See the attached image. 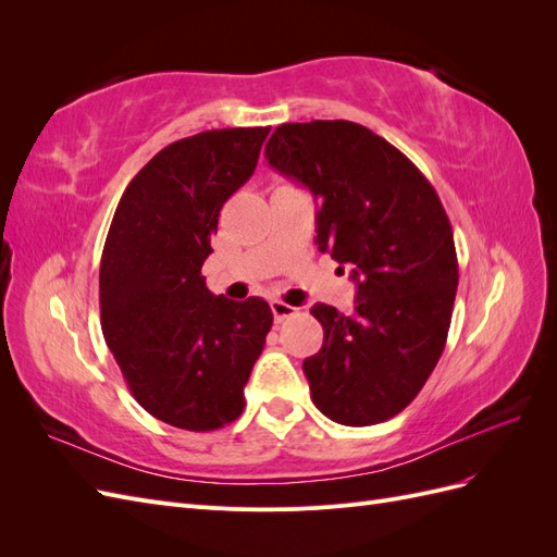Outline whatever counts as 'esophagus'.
<instances>
[{"mask_svg": "<svg viewBox=\"0 0 557 557\" xmlns=\"http://www.w3.org/2000/svg\"><path fill=\"white\" fill-rule=\"evenodd\" d=\"M272 313H274V318L278 320V323H281V320L295 315L297 309L290 307V305H285V301H281V299H272Z\"/></svg>", "mask_w": 557, "mask_h": 557, "instance_id": "1", "label": "esophagus"}]
</instances>
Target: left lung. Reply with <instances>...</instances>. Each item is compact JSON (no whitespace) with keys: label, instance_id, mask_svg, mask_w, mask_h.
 <instances>
[{"label":"left lung","instance_id":"8db88e82","mask_svg":"<svg viewBox=\"0 0 557 557\" xmlns=\"http://www.w3.org/2000/svg\"><path fill=\"white\" fill-rule=\"evenodd\" d=\"M264 158L320 201L318 250L358 283L350 315L311 307L325 332L301 364L311 399L334 423H383L416 399L446 346L458 256L442 199L401 150L350 121L278 125Z\"/></svg>","mask_w":557,"mask_h":557}]
</instances>
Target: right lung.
I'll use <instances>...</instances> for the list:
<instances>
[{"instance_id": "obj_1", "label": "right lung", "mask_w": 557, "mask_h": 557, "mask_svg": "<svg viewBox=\"0 0 557 557\" xmlns=\"http://www.w3.org/2000/svg\"><path fill=\"white\" fill-rule=\"evenodd\" d=\"M269 127L199 132L129 181L99 264L107 346L129 393L166 425L211 432L244 411L272 330L260 297L213 295L201 264L225 201L256 172Z\"/></svg>"}]
</instances>
